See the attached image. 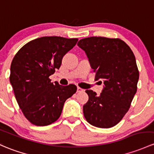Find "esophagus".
I'll list each match as a JSON object with an SVG mask.
<instances>
[{
  "mask_svg": "<svg viewBox=\"0 0 154 154\" xmlns=\"http://www.w3.org/2000/svg\"><path fill=\"white\" fill-rule=\"evenodd\" d=\"M77 92H82V91H84V89H82V88H80V87H77Z\"/></svg>",
  "mask_w": 154,
  "mask_h": 154,
  "instance_id": "obj_1",
  "label": "esophagus"
}]
</instances>
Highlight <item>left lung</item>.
I'll return each mask as SVG.
<instances>
[{
    "label": "left lung",
    "instance_id": "1",
    "mask_svg": "<svg viewBox=\"0 0 154 154\" xmlns=\"http://www.w3.org/2000/svg\"><path fill=\"white\" fill-rule=\"evenodd\" d=\"M77 46L86 54L96 73L95 80L104 84L99 96L92 90L85 91L88 100L83 106L84 116L95 127H113L128 111L137 92L139 71L135 56L120 39L90 37L80 40Z\"/></svg>",
    "mask_w": 154,
    "mask_h": 154
}]
</instances>
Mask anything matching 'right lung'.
<instances>
[{
	"label": "right lung",
	"mask_w": 154,
	"mask_h": 154,
	"mask_svg": "<svg viewBox=\"0 0 154 154\" xmlns=\"http://www.w3.org/2000/svg\"><path fill=\"white\" fill-rule=\"evenodd\" d=\"M77 38L42 37L29 42L12 60L9 80L23 114L31 123L48 125L62 113L64 103L77 91L48 77L60 67L62 59L76 45Z\"/></svg>",
	"instance_id": "1"
}]
</instances>
